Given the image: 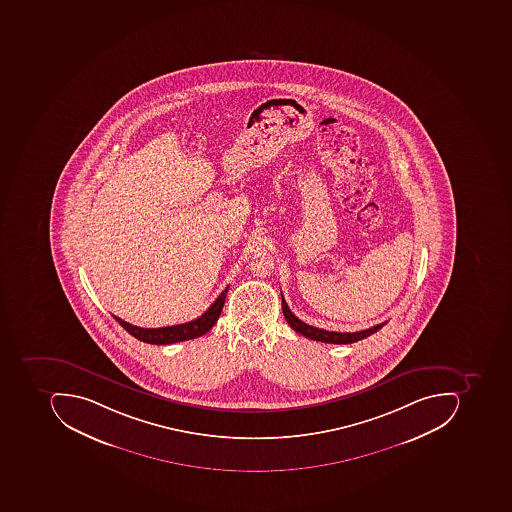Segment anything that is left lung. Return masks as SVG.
<instances>
[{
	"label": "left lung",
	"instance_id": "8db88e82",
	"mask_svg": "<svg viewBox=\"0 0 512 512\" xmlns=\"http://www.w3.org/2000/svg\"><path fill=\"white\" fill-rule=\"evenodd\" d=\"M281 309H283L284 318L288 321L289 326L294 329L298 334L304 335V337L311 338V340L321 341V343H332V345H349V343H355V341L363 340V338L369 337V335L375 334L380 331L385 323L375 324L372 328L365 329V331L358 332H334L326 331V329H318L306 324L301 321L300 318L295 317L289 309L286 300L281 295Z\"/></svg>",
	"mask_w": 512,
	"mask_h": 512
}]
</instances>
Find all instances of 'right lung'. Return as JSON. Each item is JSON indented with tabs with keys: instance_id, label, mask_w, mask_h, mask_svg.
Returning a JSON list of instances; mask_svg holds the SVG:
<instances>
[{
	"instance_id": "1",
	"label": "right lung",
	"mask_w": 512,
	"mask_h": 512,
	"mask_svg": "<svg viewBox=\"0 0 512 512\" xmlns=\"http://www.w3.org/2000/svg\"><path fill=\"white\" fill-rule=\"evenodd\" d=\"M228 289H224L218 295L217 300L211 304V308L208 311L195 318V320L189 321V323L166 326V328L146 329L138 328L134 324L115 317V315L114 318L132 337L138 338V340L144 341V343H151V345H172V343H178V341L192 340V338L201 337V335L211 331L212 326L217 323L218 317H220L221 311H223Z\"/></svg>"
}]
</instances>
